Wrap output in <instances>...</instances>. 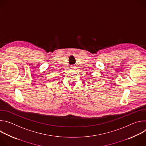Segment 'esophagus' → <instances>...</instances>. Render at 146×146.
<instances>
[{"label": "esophagus", "mask_w": 146, "mask_h": 146, "mask_svg": "<svg viewBox=\"0 0 146 146\" xmlns=\"http://www.w3.org/2000/svg\"><path fill=\"white\" fill-rule=\"evenodd\" d=\"M72 69H74V66H72Z\"/></svg>", "instance_id": "obj_1"}]
</instances>
